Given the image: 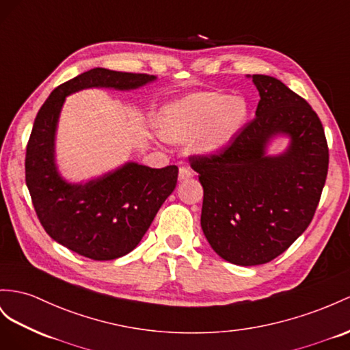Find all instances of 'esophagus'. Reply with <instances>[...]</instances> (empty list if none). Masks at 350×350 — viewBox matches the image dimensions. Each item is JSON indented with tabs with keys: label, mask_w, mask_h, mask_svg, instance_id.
Here are the masks:
<instances>
[{
	"label": "esophagus",
	"mask_w": 350,
	"mask_h": 350,
	"mask_svg": "<svg viewBox=\"0 0 350 350\" xmlns=\"http://www.w3.org/2000/svg\"><path fill=\"white\" fill-rule=\"evenodd\" d=\"M193 177V172L186 167H180L178 170V180H187V178Z\"/></svg>",
	"instance_id": "1"
}]
</instances>
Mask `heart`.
I'll use <instances>...</instances> for the list:
<instances>
[{"mask_svg":"<svg viewBox=\"0 0 350 350\" xmlns=\"http://www.w3.org/2000/svg\"><path fill=\"white\" fill-rule=\"evenodd\" d=\"M250 106L243 96L201 92L170 103L158 118V134L168 143H189L195 154L214 155L245 127Z\"/></svg>","mask_w":350,"mask_h":350,"instance_id":"heart-1","label":"heart"}]
</instances>
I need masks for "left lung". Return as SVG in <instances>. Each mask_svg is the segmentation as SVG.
Here are the masks:
<instances>
[{
	"label": "left lung",
	"mask_w": 350,
	"mask_h": 350,
	"mask_svg": "<svg viewBox=\"0 0 350 350\" xmlns=\"http://www.w3.org/2000/svg\"><path fill=\"white\" fill-rule=\"evenodd\" d=\"M248 78L260 94L256 118L220 154L191 164L204 189V235L239 266L273 260L306 230L328 172L327 139L310 105L273 77ZM275 137L289 146L269 156Z\"/></svg>",
	"instance_id": "left-lung-1"
}]
</instances>
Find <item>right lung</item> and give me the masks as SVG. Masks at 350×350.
<instances>
[{
    "label": "right lung",
    "mask_w": 350,
    "mask_h": 350,
    "mask_svg": "<svg viewBox=\"0 0 350 350\" xmlns=\"http://www.w3.org/2000/svg\"><path fill=\"white\" fill-rule=\"evenodd\" d=\"M157 77L94 68L51 92L35 118L25 173L32 204L47 234L79 256L113 260L133 252L174 191L176 165L150 168L129 161L85 183L59 173L56 131L66 97L85 88L136 90Z\"/></svg>",
    "instance_id": "obj_1"
}]
</instances>
